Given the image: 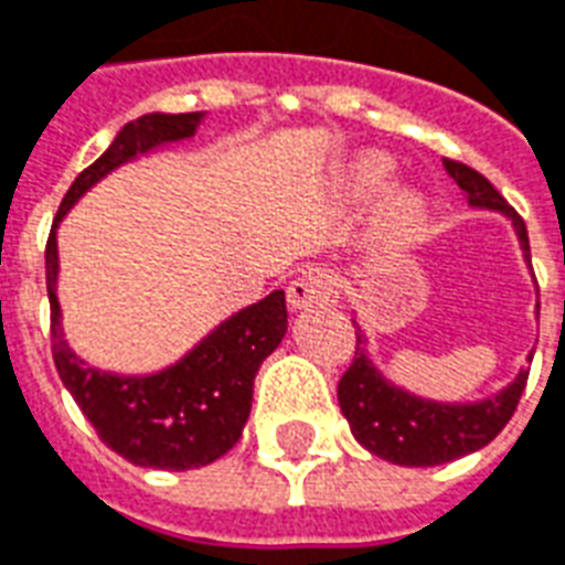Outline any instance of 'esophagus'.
<instances>
[{
    "label": "esophagus",
    "instance_id": "esophagus-1",
    "mask_svg": "<svg viewBox=\"0 0 565 565\" xmlns=\"http://www.w3.org/2000/svg\"><path fill=\"white\" fill-rule=\"evenodd\" d=\"M339 295V279L330 270H309L288 282V307L307 309L316 303H330Z\"/></svg>",
    "mask_w": 565,
    "mask_h": 565
}]
</instances>
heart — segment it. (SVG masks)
I'll use <instances>...</instances> for the list:
<instances>
[{"mask_svg":"<svg viewBox=\"0 0 565 565\" xmlns=\"http://www.w3.org/2000/svg\"><path fill=\"white\" fill-rule=\"evenodd\" d=\"M390 163L384 157H363L358 160L345 178V190L351 199H369L379 193L381 186L387 184ZM419 217V199L408 190H402L390 199V223L398 228L411 226Z\"/></svg>","mask_w":565,"mask_h":565,"instance_id":"b5f03b06","label":"heart"}]
</instances>
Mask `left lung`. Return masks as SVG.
I'll return each mask as SVG.
<instances>
[{
  "instance_id": "1",
  "label": "left lung",
  "mask_w": 565,
  "mask_h": 565,
  "mask_svg": "<svg viewBox=\"0 0 565 565\" xmlns=\"http://www.w3.org/2000/svg\"><path fill=\"white\" fill-rule=\"evenodd\" d=\"M444 167L452 181L468 193L470 205L491 207L512 220L524 258L530 262L527 226L519 217V211L507 205V199L500 196L489 178L447 157H444ZM351 324L358 333V348H354L351 366L339 379V408L345 414L351 435L379 459L405 465V468H431V465L461 459L498 438L519 408V398L527 384V369H521L519 379L500 390L498 396L482 398V402H468V405L431 402V398L411 396L408 390L390 384L369 360L366 333L360 330L358 321Z\"/></svg>"
}]
</instances>
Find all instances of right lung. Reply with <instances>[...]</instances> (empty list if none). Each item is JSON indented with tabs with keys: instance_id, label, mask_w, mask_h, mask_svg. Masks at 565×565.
<instances>
[{
	"instance_id": "1",
	"label": "right lung",
	"mask_w": 565,
	"mask_h": 565,
	"mask_svg": "<svg viewBox=\"0 0 565 565\" xmlns=\"http://www.w3.org/2000/svg\"><path fill=\"white\" fill-rule=\"evenodd\" d=\"M199 121L202 113H148L137 121H127L113 146L76 175L46 237L50 339L58 379L95 426L97 438L139 468L193 470L226 456L241 438L253 408L258 366L274 354L288 328L286 291L277 288L265 300L226 318L175 366L160 369L154 375L100 372L76 358L67 345L56 298L58 223L76 199L113 169L160 146L190 139Z\"/></svg>"
}]
</instances>
